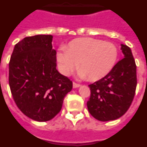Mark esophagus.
Returning <instances> with one entry per match:
<instances>
[{"label": "esophagus", "mask_w": 147, "mask_h": 147, "mask_svg": "<svg viewBox=\"0 0 147 147\" xmlns=\"http://www.w3.org/2000/svg\"><path fill=\"white\" fill-rule=\"evenodd\" d=\"M81 85L79 84H77L76 83V82H73V87L74 88H77V87H79Z\"/></svg>", "instance_id": "esophagus-1"}]
</instances>
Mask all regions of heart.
<instances>
[{"label":"heart","mask_w":147,"mask_h":147,"mask_svg":"<svg viewBox=\"0 0 147 147\" xmlns=\"http://www.w3.org/2000/svg\"><path fill=\"white\" fill-rule=\"evenodd\" d=\"M117 48L109 42L92 38L72 40L57 54L60 71L69 76L78 64L81 78L96 81L105 77L117 60Z\"/></svg>","instance_id":"heart-1"}]
</instances>
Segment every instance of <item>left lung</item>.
<instances>
[{
    "instance_id": "1",
    "label": "left lung",
    "mask_w": 147,
    "mask_h": 147,
    "mask_svg": "<svg viewBox=\"0 0 147 147\" xmlns=\"http://www.w3.org/2000/svg\"><path fill=\"white\" fill-rule=\"evenodd\" d=\"M124 58L105 77L89 85L90 97L87 102L91 115L99 121L121 117L129 110L137 87L136 64L129 46L121 45Z\"/></svg>"
}]
</instances>
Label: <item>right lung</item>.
I'll return each mask as SVG.
<instances>
[{
  "label": "right lung",
  "mask_w": 147,
  "mask_h": 147,
  "mask_svg": "<svg viewBox=\"0 0 147 147\" xmlns=\"http://www.w3.org/2000/svg\"><path fill=\"white\" fill-rule=\"evenodd\" d=\"M51 35L28 36L15 45L9 63V84L17 107L38 122L53 119L62 108L72 81L56 69Z\"/></svg>",
  "instance_id": "1"
}]
</instances>
